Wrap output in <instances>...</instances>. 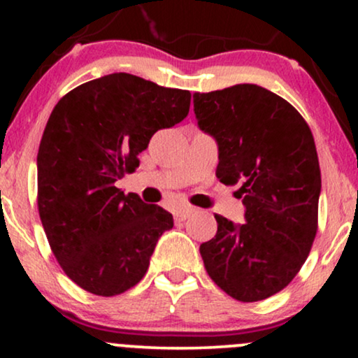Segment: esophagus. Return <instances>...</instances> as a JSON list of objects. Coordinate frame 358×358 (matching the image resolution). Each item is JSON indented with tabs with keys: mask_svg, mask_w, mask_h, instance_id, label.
I'll use <instances>...</instances> for the list:
<instances>
[{
	"mask_svg": "<svg viewBox=\"0 0 358 358\" xmlns=\"http://www.w3.org/2000/svg\"><path fill=\"white\" fill-rule=\"evenodd\" d=\"M193 212H195V208H193V207H187V205H185V207H178L175 210V219L176 220H185V219H188V217H190Z\"/></svg>",
	"mask_w": 358,
	"mask_h": 358,
	"instance_id": "34e87169",
	"label": "esophagus"
}]
</instances>
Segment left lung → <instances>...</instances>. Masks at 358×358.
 Masks as SVG:
<instances>
[{
	"instance_id": "obj_1",
	"label": "left lung",
	"mask_w": 358,
	"mask_h": 358,
	"mask_svg": "<svg viewBox=\"0 0 358 358\" xmlns=\"http://www.w3.org/2000/svg\"><path fill=\"white\" fill-rule=\"evenodd\" d=\"M193 110L219 146L217 178L239 185L245 207L244 224L215 215V237L200 245L205 269L229 296L261 301L293 281L318 231L313 134L289 102L256 84L195 92Z\"/></svg>"
}]
</instances>
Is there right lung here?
Segmentation results:
<instances>
[{
  "label": "right lung",
  "instance_id": "obj_1",
  "mask_svg": "<svg viewBox=\"0 0 358 358\" xmlns=\"http://www.w3.org/2000/svg\"><path fill=\"white\" fill-rule=\"evenodd\" d=\"M192 94L109 73L65 94L42 141L38 212L62 269L82 289L116 296L138 285L173 215L116 187L158 129L188 116Z\"/></svg>",
  "mask_w": 358,
  "mask_h": 358
}]
</instances>
